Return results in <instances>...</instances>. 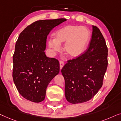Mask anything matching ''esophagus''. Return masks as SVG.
<instances>
[{"mask_svg":"<svg viewBox=\"0 0 121 121\" xmlns=\"http://www.w3.org/2000/svg\"><path fill=\"white\" fill-rule=\"evenodd\" d=\"M64 66V61H60V69H62V68L63 67V66Z\"/></svg>","mask_w":121,"mask_h":121,"instance_id":"esophagus-1","label":"esophagus"}]
</instances>
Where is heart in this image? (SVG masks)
<instances>
[{"instance_id": "obj_1", "label": "heart", "mask_w": 121, "mask_h": 121, "mask_svg": "<svg viewBox=\"0 0 121 121\" xmlns=\"http://www.w3.org/2000/svg\"><path fill=\"white\" fill-rule=\"evenodd\" d=\"M91 39L89 30L84 27L69 25L57 30L55 39H50L48 47L54 52H60L61 44L66 43L65 52L71 57L81 56L87 47Z\"/></svg>"}]
</instances>
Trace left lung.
<instances>
[{
  "instance_id": "obj_1",
  "label": "left lung",
  "mask_w": 121,
  "mask_h": 121,
  "mask_svg": "<svg viewBox=\"0 0 121 121\" xmlns=\"http://www.w3.org/2000/svg\"><path fill=\"white\" fill-rule=\"evenodd\" d=\"M89 47L79 57L67 61L61 69L66 100L82 103L93 98L103 84L108 67V49L99 29L93 26Z\"/></svg>"
}]
</instances>
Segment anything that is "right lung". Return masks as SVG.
I'll list each match as a JSON object with an SVG mask.
<instances>
[{"label": "right lung", "instance_id": "obj_1", "mask_svg": "<svg viewBox=\"0 0 121 121\" xmlns=\"http://www.w3.org/2000/svg\"><path fill=\"white\" fill-rule=\"evenodd\" d=\"M66 18L39 20L20 33L13 55V77L18 92L30 101L45 99L50 82L60 71L59 61L46 56L44 50L48 35Z\"/></svg>", "mask_w": 121, "mask_h": 121}]
</instances>
